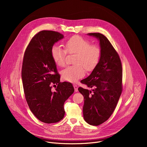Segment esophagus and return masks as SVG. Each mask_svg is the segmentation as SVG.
Instances as JSON below:
<instances>
[{"instance_id": "1", "label": "esophagus", "mask_w": 147, "mask_h": 147, "mask_svg": "<svg viewBox=\"0 0 147 147\" xmlns=\"http://www.w3.org/2000/svg\"><path fill=\"white\" fill-rule=\"evenodd\" d=\"M73 87L74 88V91L75 92H78V87L77 86V84H73Z\"/></svg>"}]
</instances>
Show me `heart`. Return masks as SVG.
I'll return each mask as SVG.
<instances>
[{"instance_id": "obj_1", "label": "heart", "mask_w": 147, "mask_h": 147, "mask_svg": "<svg viewBox=\"0 0 147 147\" xmlns=\"http://www.w3.org/2000/svg\"><path fill=\"white\" fill-rule=\"evenodd\" d=\"M65 49L57 45L51 49V56L54 62L59 67L66 64L67 53H76L74 59L75 65L67 67L61 71V76L64 80L70 82H76L84 76L85 68L88 71L92 70L98 64L101 56V50L96 45L82 36L74 35L66 41Z\"/></svg>"}]
</instances>
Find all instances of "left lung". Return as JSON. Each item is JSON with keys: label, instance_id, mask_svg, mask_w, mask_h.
I'll list each match as a JSON object with an SVG mask.
<instances>
[{"label": "left lung", "instance_id": "8db88e82", "mask_svg": "<svg viewBox=\"0 0 147 147\" xmlns=\"http://www.w3.org/2000/svg\"><path fill=\"white\" fill-rule=\"evenodd\" d=\"M88 35L99 40L101 56L91 74L81 81L94 90H78L84 98V119L90 125H98L110 117L117 105L122 92V67L117 52L105 36L100 33Z\"/></svg>", "mask_w": 147, "mask_h": 147}]
</instances>
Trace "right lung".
Listing matches in <instances>:
<instances>
[{"mask_svg": "<svg viewBox=\"0 0 147 147\" xmlns=\"http://www.w3.org/2000/svg\"><path fill=\"white\" fill-rule=\"evenodd\" d=\"M63 38L56 31H41L32 38L24 55L22 77L26 99L35 116L45 123L64 117V103L74 91L71 83L60 82L51 56L52 47Z\"/></svg>", "mask_w": 147, "mask_h": 147, "instance_id": "right-lung-1", "label": "right lung"}]
</instances>
